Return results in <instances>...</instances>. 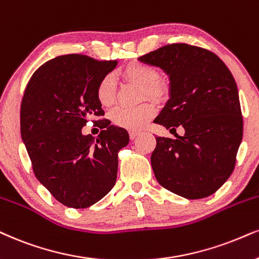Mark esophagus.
<instances>
[{
	"label": "esophagus",
	"mask_w": 259,
	"mask_h": 259,
	"mask_svg": "<svg viewBox=\"0 0 259 259\" xmlns=\"http://www.w3.org/2000/svg\"><path fill=\"white\" fill-rule=\"evenodd\" d=\"M139 135H140V132H137V131H131L130 138H131V140H135Z\"/></svg>",
	"instance_id": "1"
}]
</instances>
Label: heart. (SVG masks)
Returning a JSON list of instances; mask_svg holds the SVG:
<instances>
[{
    "instance_id": "b5f03b06",
    "label": "heart",
    "mask_w": 259,
    "mask_h": 259,
    "mask_svg": "<svg viewBox=\"0 0 259 259\" xmlns=\"http://www.w3.org/2000/svg\"><path fill=\"white\" fill-rule=\"evenodd\" d=\"M121 75L124 80L137 86H142L143 96L150 100L163 101L168 95V85L162 79L157 78L155 67L144 62L135 61L126 65L121 69ZM97 100L103 107H110L115 102V82L110 74L104 75L98 82ZM155 115V107L151 103H144L136 108H117L111 111L110 120L115 126L124 130L137 131L143 128Z\"/></svg>"
}]
</instances>
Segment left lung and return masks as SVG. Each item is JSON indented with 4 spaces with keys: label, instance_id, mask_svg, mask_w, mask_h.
<instances>
[{
    "label": "left lung",
    "instance_id": "1",
    "mask_svg": "<svg viewBox=\"0 0 259 259\" xmlns=\"http://www.w3.org/2000/svg\"><path fill=\"white\" fill-rule=\"evenodd\" d=\"M169 78V100L155 123L177 139L156 137L151 165L159 185L186 199L215 193L233 173L242 139L238 88L215 54L185 43L168 44L139 57ZM183 125L184 136L175 128Z\"/></svg>",
    "mask_w": 259,
    "mask_h": 259
}]
</instances>
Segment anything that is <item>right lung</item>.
<instances>
[{
	"label": "right lung",
	"instance_id": "right-lung-1",
	"mask_svg": "<svg viewBox=\"0 0 259 259\" xmlns=\"http://www.w3.org/2000/svg\"><path fill=\"white\" fill-rule=\"evenodd\" d=\"M117 61L62 55L41 65L25 89L20 133L39 183L63 205L85 209L110 192L116 181L117 152L127 131L103 121L98 138L81 133L90 117L104 111L98 82Z\"/></svg>",
	"mask_w": 259,
	"mask_h": 259
}]
</instances>
